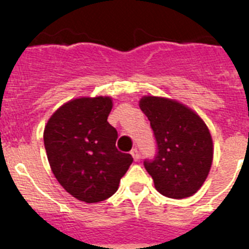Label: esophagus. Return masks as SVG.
<instances>
[{
	"label": "esophagus",
	"instance_id": "esophagus-1",
	"mask_svg": "<svg viewBox=\"0 0 249 249\" xmlns=\"http://www.w3.org/2000/svg\"><path fill=\"white\" fill-rule=\"evenodd\" d=\"M131 155H132V157H133V160H140V152H138L137 148H133V149H132V151H131Z\"/></svg>",
	"mask_w": 249,
	"mask_h": 249
}]
</instances>
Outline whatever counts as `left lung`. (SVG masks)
Listing matches in <instances>:
<instances>
[{
  "label": "left lung",
  "instance_id": "8db88e82",
  "mask_svg": "<svg viewBox=\"0 0 249 249\" xmlns=\"http://www.w3.org/2000/svg\"><path fill=\"white\" fill-rule=\"evenodd\" d=\"M140 108L157 142L155 160H144L156 190L168 198L191 197L204 183L212 166L210 129L195 111L171 98L143 96Z\"/></svg>",
  "mask_w": 249,
  "mask_h": 249
}]
</instances>
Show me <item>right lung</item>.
<instances>
[{"instance_id":"right-lung-1","label":"right lung","mask_w":249,"mask_h":249,"mask_svg":"<svg viewBox=\"0 0 249 249\" xmlns=\"http://www.w3.org/2000/svg\"><path fill=\"white\" fill-rule=\"evenodd\" d=\"M108 96L68 101L47 121L46 153L59 184L78 201L97 203L116 193L133 158L116 148L117 131L107 122Z\"/></svg>"}]
</instances>
